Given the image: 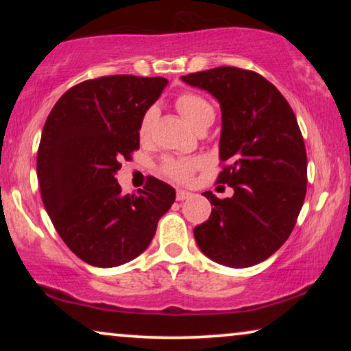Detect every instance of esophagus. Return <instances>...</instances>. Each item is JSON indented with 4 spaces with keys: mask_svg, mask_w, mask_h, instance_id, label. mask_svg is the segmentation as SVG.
Instances as JSON below:
<instances>
[{
    "mask_svg": "<svg viewBox=\"0 0 351 351\" xmlns=\"http://www.w3.org/2000/svg\"><path fill=\"white\" fill-rule=\"evenodd\" d=\"M190 196H191V193H190V191H186V190H177V191H176V198H177V201L189 199Z\"/></svg>",
    "mask_w": 351,
    "mask_h": 351,
    "instance_id": "esophagus-1",
    "label": "esophagus"
}]
</instances>
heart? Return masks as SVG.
<instances>
[{"mask_svg":"<svg viewBox=\"0 0 351 351\" xmlns=\"http://www.w3.org/2000/svg\"><path fill=\"white\" fill-rule=\"evenodd\" d=\"M176 107L179 110L182 117L186 119L195 131L199 129H208L214 121L215 112L213 104L208 99L203 97L201 94L196 93H184L176 99ZM158 110L155 107H150L143 113L141 119V128L138 132L145 138L150 136L153 124H155ZM204 166L203 158L193 156V158H165L160 165L161 174L167 177V179L176 182H189L193 174L201 167Z\"/></svg>","mask_w":351,"mask_h":351,"instance_id":"heart-1","label":"heart"}]
</instances>
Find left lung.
I'll return each instance as SVG.
<instances>
[{"mask_svg": "<svg viewBox=\"0 0 351 351\" xmlns=\"http://www.w3.org/2000/svg\"><path fill=\"white\" fill-rule=\"evenodd\" d=\"M185 83L208 90L222 108L217 184L234 190L193 234L217 263L252 267L275 254L295 227L306 193V152L295 114L270 81L237 66L196 71Z\"/></svg>", "mask_w": 351, "mask_h": 351, "instance_id": "obj_1", "label": "left lung"}]
</instances>
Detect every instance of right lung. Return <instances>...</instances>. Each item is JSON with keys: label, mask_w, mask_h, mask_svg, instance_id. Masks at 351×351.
I'll return each mask as SVG.
<instances>
[{"label": "right lung", "mask_w": 351, "mask_h": 351, "mask_svg": "<svg viewBox=\"0 0 351 351\" xmlns=\"http://www.w3.org/2000/svg\"><path fill=\"white\" fill-rule=\"evenodd\" d=\"M166 84L161 76L134 75L83 81L46 119L36 158L43 204L70 251L89 265L118 267L141 256L174 203V189L155 177L137 195H123L117 182L121 161L138 150L143 113Z\"/></svg>", "instance_id": "add662e5"}]
</instances>
